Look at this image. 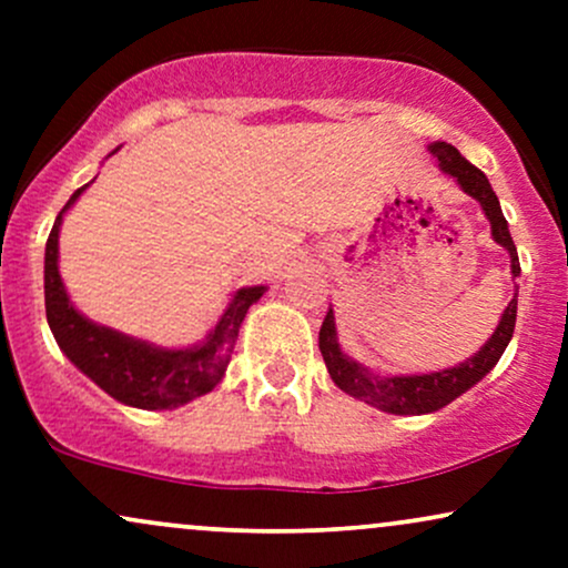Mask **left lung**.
I'll use <instances>...</instances> for the list:
<instances>
[{"mask_svg":"<svg viewBox=\"0 0 568 568\" xmlns=\"http://www.w3.org/2000/svg\"><path fill=\"white\" fill-rule=\"evenodd\" d=\"M429 152L438 160L440 171L459 184L465 194L478 202L480 211L486 213L488 224H491V237L494 243L501 245L510 256V272L513 280L520 277V262L518 251L507 230L505 213H501L497 194H494L491 184H488L486 173L478 171L473 162H467L459 152L446 141L429 143ZM515 315H518V285H515V296L510 304L501 312L497 328L486 338V344L478 352H473L467 361H462L459 366L433 371V374H406V376H379L374 371H368L363 363L352 361L349 355H344L342 344L336 336V317L334 310L325 312V321L321 325V352L325 368H328L331 379L338 389L355 397V400L368 403V406L387 410V414L397 416H419V414H433L448 403L456 400L459 395H465L467 389L475 387L484 376L499 363L501 352L510 344L513 331H515Z\"/></svg>","mask_w":568,"mask_h":568,"instance_id":"8db88e82","label":"left lung"}]
</instances>
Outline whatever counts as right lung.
Here are the masks:
<instances>
[{
	"label": "right lung",
	"instance_id": "obj_1",
	"mask_svg": "<svg viewBox=\"0 0 568 568\" xmlns=\"http://www.w3.org/2000/svg\"><path fill=\"white\" fill-rule=\"evenodd\" d=\"M90 184L71 194L63 211L58 213L53 232L44 245V312H48L50 331L63 355L114 400L143 410L184 406L194 397L211 393L224 379L240 325L251 304L264 296L266 285H247V288L234 291L232 302L221 312L216 325L192 347H160L146 338L128 336L109 325L90 321L71 304L67 285L58 272V234H61L63 216Z\"/></svg>",
	"mask_w": 568,
	"mask_h": 568
}]
</instances>
